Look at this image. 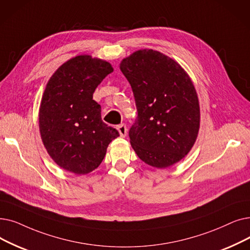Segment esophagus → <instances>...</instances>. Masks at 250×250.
<instances>
[{"instance_id":"obj_1","label":"esophagus","mask_w":250,"mask_h":250,"mask_svg":"<svg viewBox=\"0 0 250 250\" xmlns=\"http://www.w3.org/2000/svg\"><path fill=\"white\" fill-rule=\"evenodd\" d=\"M117 131H118L119 135H121V137H125L126 134H127L126 125H119L117 126Z\"/></svg>"}]
</instances>
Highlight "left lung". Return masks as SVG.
<instances>
[{"label":"left lung","mask_w":250,"mask_h":250,"mask_svg":"<svg viewBox=\"0 0 250 250\" xmlns=\"http://www.w3.org/2000/svg\"><path fill=\"white\" fill-rule=\"evenodd\" d=\"M134 93L138 116L129 142L145 164L167 168L185 157L197 139L200 107L181 65L158 51L138 50L119 65Z\"/></svg>","instance_id":"1"}]
</instances>
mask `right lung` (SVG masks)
<instances>
[{
  "label": "right lung",
  "mask_w": 250,
  "mask_h": 250,
  "mask_svg": "<svg viewBox=\"0 0 250 250\" xmlns=\"http://www.w3.org/2000/svg\"><path fill=\"white\" fill-rule=\"evenodd\" d=\"M113 71L109 62L75 56L53 73L39 110L41 138L48 154L64 170L86 175L98 167L108 145L119 136L101 119L93 94Z\"/></svg>",
  "instance_id": "add662e5"
}]
</instances>
